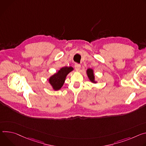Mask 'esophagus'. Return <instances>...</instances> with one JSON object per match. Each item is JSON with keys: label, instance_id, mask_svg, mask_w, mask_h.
<instances>
[{"label": "esophagus", "instance_id": "esophagus-1", "mask_svg": "<svg viewBox=\"0 0 146 146\" xmlns=\"http://www.w3.org/2000/svg\"><path fill=\"white\" fill-rule=\"evenodd\" d=\"M74 67H75V70H77V71H78V70H80V64H78V63H76V64H75Z\"/></svg>", "mask_w": 146, "mask_h": 146}]
</instances>
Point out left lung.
<instances>
[{
	"mask_svg": "<svg viewBox=\"0 0 146 146\" xmlns=\"http://www.w3.org/2000/svg\"><path fill=\"white\" fill-rule=\"evenodd\" d=\"M87 74H88V77L89 78V79L91 80V81L93 82H94V76L93 70L92 69H88L87 70Z\"/></svg>",
	"mask_w": 146,
	"mask_h": 146,
	"instance_id": "1",
	"label": "left lung"
}]
</instances>
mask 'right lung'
<instances>
[{
	"label": "right lung",
	"instance_id": "obj_1",
	"mask_svg": "<svg viewBox=\"0 0 146 146\" xmlns=\"http://www.w3.org/2000/svg\"><path fill=\"white\" fill-rule=\"evenodd\" d=\"M72 70L73 68L71 67H63L57 73L50 78L49 82L54 90H59L62 87L67 75Z\"/></svg>",
	"mask_w": 146,
	"mask_h": 146
}]
</instances>
